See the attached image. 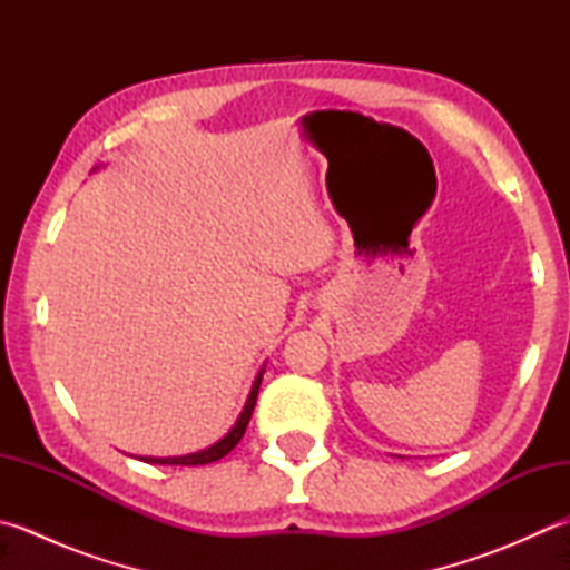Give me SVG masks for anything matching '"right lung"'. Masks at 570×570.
Instances as JSON below:
<instances>
[{"label":"right lung","mask_w":570,"mask_h":570,"mask_svg":"<svg viewBox=\"0 0 570 570\" xmlns=\"http://www.w3.org/2000/svg\"><path fill=\"white\" fill-rule=\"evenodd\" d=\"M261 382H263V372L257 374L255 382H253V390H250V396L248 402H245V410L240 412L238 422H235V426L230 429L228 434H225L218 444H213L208 449H203V452L198 454H188V456H168V459H144V461H151V464H168V466H198V464H210V461H218L223 459L228 452H233L235 444L240 442L245 429H248V422L253 416V410H255V402H257V390H261Z\"/></svg>","instance_id":"right-lung-1"}]
</instances>
